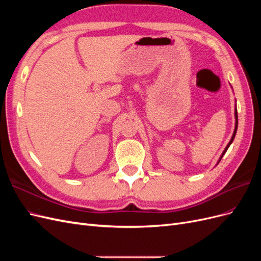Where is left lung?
Instances as JSON below:
<instances>
[{"mask_svg": "<svg viewBox=\"0 0 261 261\" xmlns=\"http://www.w3.org/2000/svg\"><path fill=\"white\" fill-rule=\"evenodd\" d=\"M235 118H236V124H235V130H234V134H233V136H232V139L230 140V143H228V144H227L226 148L224 149V151H223L222 155H221V158H222V156L224 155V153L226 152V150L228 149V147H230V145L232 144V141L234 140V137H235V134H236V130H238V124H239V118H238V111H236V110H235ZM221 158H220V160H221Z\"/></svg>", "mask_w": 261, "mask_h": 261, "instance_id": "left-lung-1", "label": "left lung"}]
</instances>
